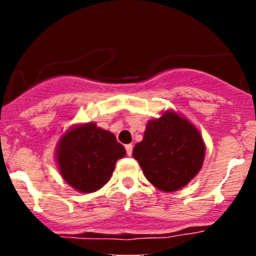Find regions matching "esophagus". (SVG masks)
<instances>
[{"instance_id": "34e87169", "label": "esophagus", "mask_w": 256, "mask_h": 256, "mask_svg": "<svg viewBox=\"0 0 256 256\" xmlns=\"http://www.w3.org/2000/svg\"><path fill=\"white\" fill-rule=\"evenodd\" d=\"M132 144H126L125 146V148H126V154H128V156H131V154H132Z\"/></svg>"}]
</instances>
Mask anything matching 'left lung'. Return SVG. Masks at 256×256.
Wrapping results in <instances>:
<instances>
[{
    "label": "left lung",
    "mask_w": 256,
    "mask_h": 256,
    "mask_svg": "<svg viewBox=\"0 0 256 256\" xmlns=\"http://www.w3.org/2000/svg\"><path fill=\"white\" fill-rule=\"evenodd\" d=\"M204 152L206 146L197 128L168 112L148 121L144 140L136 144L132 154L154 187L174 192L200 172Z\"/></svg>",
    "instance_id": "1"
}]
</instances>
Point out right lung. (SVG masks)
<instances>
[{"label": "right lung", "mask_w": 256, "mask_h": 256, "mask_svg": "<svg viewBox=\"0 0 256 256\" xmlns=\"http://www.w3.org/2000/svg\"><path fill=\"white\" fill-rule=\"evenodd\" d=\"M125 147L110 131L85 124L66 132L56 150L59 171L66 183L79 192L100 190L112 177Z\"/></svg>", "instance_id": "add662e5"}]
</instances>
